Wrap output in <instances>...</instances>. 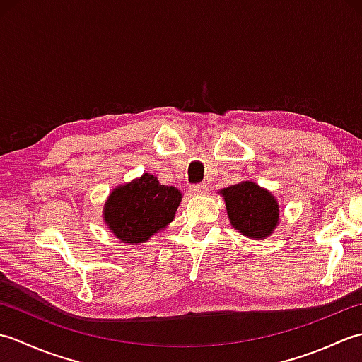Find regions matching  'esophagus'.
I'll return each mask as SVG.
<instances>
[{"label":"esophagus","mask_w":362,"mask_h":362,"mask_svg":"<svg viewBox=\"0 0 362 362\" xmlns=\"http://www.w3.org/2000/svg\"><path fill=\"white\" fill-rule=\"evenodd\" d=\"M190 190L194 192V194H203V192L208 190V184L206 182H198V184H192Z\"/></svg>","instance_id":"esophagus-1"}]
</instances>
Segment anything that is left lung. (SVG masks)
<instances>
[{
  "instance_id": "1",
  "label": "left lung",
  "mask_w": 362,
  "mask_h": 362,
  "mask_svg": "<svg viewBox=\"0 0 362 362\" xmlns=\"http://www.w3.org/2000/svg\"><path fill=\"white\" fill-rule=\"evenodd\" d=\"M231 225L248 238L261 239L275 230L278 203L255 182H240L222 190Z\"/></svg>"
}]
</instances>
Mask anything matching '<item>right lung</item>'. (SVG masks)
I'll return each instance as SVG.
<instances>
[{
    "label": "right lung",
    "mask_w": 362,
    "mask_h": 362,
    "mask_svg": "<svg viewBox=\"0 0 362 362\" xmlns=\"http://www.w3.org/2000/svg\"><path fill=\"white\" fill-rule=\"evenodd\" d=\"M181 202V192L162 186L153 175L115 189L105 206V220L117 238L127 243L148 240L170 223Z\"/></svg>",
    "instance_id": "right-lung-1"
}]
</instances>
